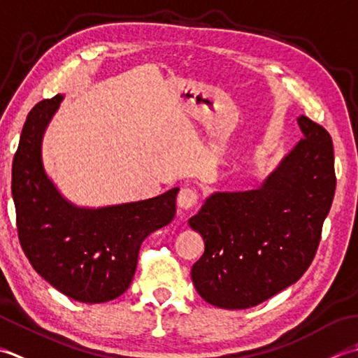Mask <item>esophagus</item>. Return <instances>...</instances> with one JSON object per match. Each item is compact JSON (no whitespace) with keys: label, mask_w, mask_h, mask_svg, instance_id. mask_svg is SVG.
Masks as SVG:
<instances>
[{"label":"esophagus","mask_w":358,"mask_h":358,"mask_svg":"<svg viewBox=\"0 0 358 358\" xmlns=\"http://www.w3.org/2000/svg\"><path fill=\"white\" fill-rule=\"evenodd\" d=\"M198 201H199L198 192H196L194 188L184 187V188H180L176 203H178V207L182 210H189V208H193L196 203H198Z\"/></svg>","instance_id":"obj_1"}]
</instances>
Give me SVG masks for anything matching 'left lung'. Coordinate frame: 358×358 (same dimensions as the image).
Wrapping results in <instances>:
<instances>
[{"mask_svg":"<svg viewBox=\"0 0 358 358\" xmlns=\"http://www.w3.org/2000/svg\"><path fill=\"white\" fill-rule=\"evenodd\" d=\"M303 138L255 189L211 193L188 225L203 239L192 280L207 303L247 309L301 278L335 193L329 133L306 115Z\"/></svg>","mask_w":358,"mask_h":358,"instance_id":"1","label":"left lung"}]
</instances>
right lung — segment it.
<instances>
[{
  "label": "right lung",
  "instance_id": "obj_1",
  "mask_svg": "<svg viewBox=\"0 0 358 358\" xmlns=\"http://www.w3.org/2000/svg\"><path fill=\"white\" fill-rule=\"evenodd\" d=\"M63 99L35 105L21 131L12 164L18 238L50 286L76 301L106 303L129 287L142 241L173 221L179 188L105 207L64 198L43 164V137Z\"/></svg>",
  "mask_w": 358,
  "mask_h": 358
}]
</instances>
